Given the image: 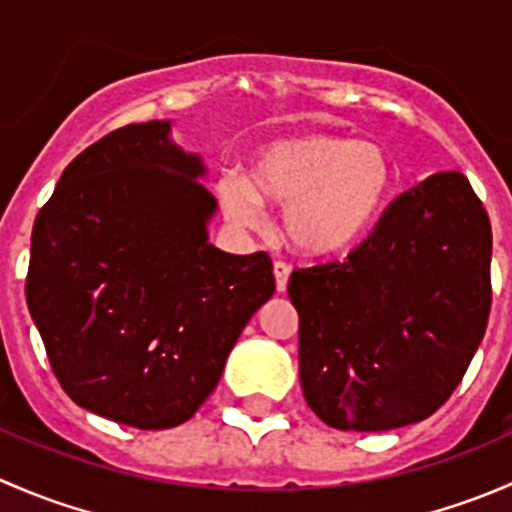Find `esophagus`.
<instances>
[{
    "instance_id": "34e87169",
    "label": "esophagus",
    "mask_w": 512,
    "mask_h": 512,
    "mask_svg": "<svg viewBox=\"0 0 512 512\" xmlns=\"http://www.w3.org/2000/svg\"><path fill=\"white\" fill-rule=\"evenodd\" d=\"M272 270H275V285H277V292H285L287 289V280H289V265L282 260H275V265H272Z\"/></svg>"
}]
</instances>
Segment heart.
<instances>
[{
	"mask_svg": "<svg viewBox=\"0 0 512 512\" xmlns=\"http://www.w3.org/2000/svg\"><path fill=\"white\" fill-rule=\"evenodd\" d=\"M396 170L376 143L334 133H304L255 153L250 178L220 185L232 223L265 225V205L287 208L285 232L304 255H334L354 245L394 193Z\"/></svg>",
	"mask_w": 512,
	"mask_h": 512,
	"instance_id": "obj_1",
	"label": "heart"
}]
</instances>
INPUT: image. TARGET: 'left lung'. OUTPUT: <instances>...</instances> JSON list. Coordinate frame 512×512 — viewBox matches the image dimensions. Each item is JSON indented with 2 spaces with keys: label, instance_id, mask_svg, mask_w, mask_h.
Returning <instances> with one entry per match:
<instances>
[{
  "label": "left lung",
  "instance_id": "left-lung-1",
  "mask_svg": "<svg viewBox=\"0 0 512 512\" xmlns=\"http://www.w3.org/2000/svg\"><path fill=\"white\" fill-rule=\"evenodd\" d=\"M493 232L463 173L401 193L342 262L289 277L299 384L339 431H391L441 409L490 314Z\"/></svg>",
  "mask_w": 512,
  "mask_h": 512
}]
</instances>
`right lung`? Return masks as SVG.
<instances>
[{
    "mask_svg": "<svg viewBox=\"0 0 512 512\" xmlns=\"http://www.w3.org/2000/svg\"><path fill=\"white\" fill-rule=\"evenodd\" d=\"M203 175L170 121L131 123L71 160L36 215L27 304L81 409L143 431L188 421L275 292L267 252L208 242Z\"/></svg>",
    "mask_w": 512,
    "mask_h": 512,
    "instance_id": "1",
    "label": "right lung"
}]
</instances>
